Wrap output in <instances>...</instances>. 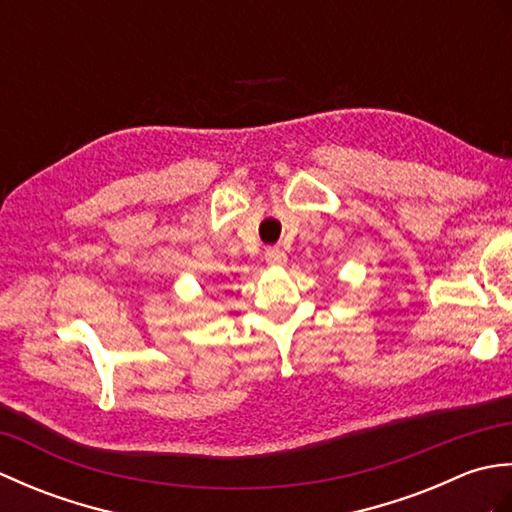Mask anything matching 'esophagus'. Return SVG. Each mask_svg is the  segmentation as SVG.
Segmentation results:
<instances>
[{
    "mask_svg": "<svg viewBox=\"0 0 512 512\" xmlns=\"http://www.w3.org/2000/svg\"><path fill=\"white\" fill-rule=\"evenodd\" d=\"M286 259H288V257H286V253H284V248L273 246V248L266 250V262H268L270 266H284Z\"/></svg>",
    "mask_w": 512,
    "mask_h": 512,
    "instance_id": "1",
    "label": "esophagus"
}]
</instances>
